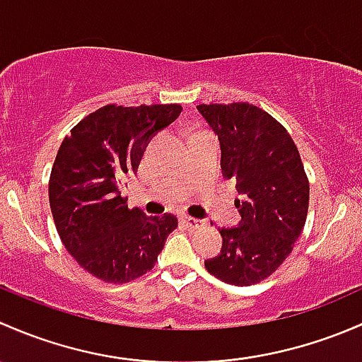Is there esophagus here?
<instances>
[{
	"mask_svg": "<svg viewBox=\"0 0 362 362\" xmlns=\"http://www.w3.org/2000/svg\"><path fill=\"white\" fill-rule=\"evenodd\" d=\"M182 223H185V225L188 226V228H192V230L202 228V226H204V221H202V219L192 218V216H182Z\"/></svg>",
	"mask_w": 362,
	"mask_h": 362,
	"instance_id": "1",
	"label": "esophagus"
}]
</instances>
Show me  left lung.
Returning <instances> with one entry per match:
<instances>
[{
	"label": "left lung",
	"mask_w": 362,
	"mask_h": 362,
	"mask_svg": "<svg viewBox=\"0 0 362 362\" xmlns=\"http://www.w3.org/2000/svg\"><path fill=\"white\" fill-rule=\"evenodd\" d=\"M197 110L219 139L223 177L240 195V223L219 230L221 251L206 259V268L226 284H256L281 267L305 226L310 186L303 163L288 130L258 106Z\"/></svg>",
	"instance_id": "8db88e82"
}]
</instances>
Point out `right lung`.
<instances>
[{"label":"right lung","instance_id":"obj_1","mask_svg":"<svg viewBox=\"0 0 362 362\" xmlns=\"http://www.w3.org/2000/svg\"><path fill=\"white\" fill-rule=\"evenodd\" d=\"M180 104L117 106L88 115L66 136L48 182L52 216L68 252L88 274L124 284L155 267L173 214L129 209L124 177L136 174L148 143L180 117Z\"/></svg>","mask_w":362,"mask_h":362}]
</instances>
